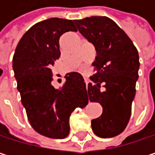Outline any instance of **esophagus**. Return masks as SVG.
<instances>
[{
    "label": "esophagus",
    "mask_w": 155,
    "mask_h": 155,
    "mask_svg": "<svg viewBox=\"0 0 155 155\" xmlns=\"http://www.w3.org/2000/svg\"><path fill=\"white\" fill-rule=\"evenodd\" d=\"M85 82H86V86H87V88H88V84H89V81H88V80H85Z\"/></svg>",
    "instance_id": "obj_1"
}]
</instances>
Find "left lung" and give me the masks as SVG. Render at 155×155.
Here are the masks:
<instances>
[{"instance_id": "left-lung-1", "label": "left lung", "mask_w": 155, "mask_h": 155, "mask_svg": "<svg viewBox=\"0 0 155 155\" xmlns=\"http://www.w3.org/2000/svg\"><path fill=\"white\" fill-rule=\"evenodd\" d=\"M74 23L97 52L92 63L95 74L86 91L90 101L99 102L103 110L91 120V128L100 137H116L125 130L131 116L140 65L137 49L108 17L92 16Z\"/></svg>"}]
</instances>
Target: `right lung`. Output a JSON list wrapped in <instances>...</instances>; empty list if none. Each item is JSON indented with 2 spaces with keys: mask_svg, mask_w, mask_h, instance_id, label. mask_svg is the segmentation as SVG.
<instances>
[{
  "mask_svg": "<svg viewBox=\"0 0 155 155\" xmlns=\"http://www.w3.org/2000/svg\"><path fill=\"white\" fill-rule=\"evenodd\" d=\"M67 31H77L74 20L51 18L38 22L20 38L12 60L17 89L31 127L54 139L68 136L72 112L89 102L79 73L67 74L61 89L51 84V66L61 55L59 38Z\"/></svg>",
  "mask_w": 155,
  "mask_h": 155,
  "instance_id": "obj_1",
  "label": "right lung"
}]
</instances>
